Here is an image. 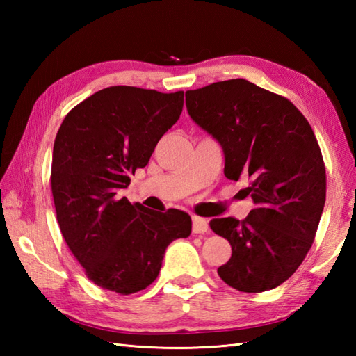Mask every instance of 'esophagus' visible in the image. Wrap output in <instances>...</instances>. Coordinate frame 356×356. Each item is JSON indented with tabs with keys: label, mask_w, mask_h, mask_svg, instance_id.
<instances>
[{
	"label": "esophagus",
	"mask_w": 356,
	"mask_h": 356,
	"mask_svg": "<svg viewBox=\"0 0 356 356\" xmlns=\"http://www.w3.org/2000/svg\"><path fill=\"white\" fill-rule=\"evenodd\" d=\"M209 226H208V220L207 218H202L194 216L193 217V232L194 234H203V232H208Z\"/></svg>",
	"instance_id": "obj_1"
}]
</instances>
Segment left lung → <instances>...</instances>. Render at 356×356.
<instances>
[{
    "instance_id": "1",
    "label": "left lung",
    "mask_w": 356,
    "mask_h": 356,
    "mask_svg": "<svg viewBox=\"0 0 356 356\" xmlns=\"http://www.w3.org/2000/svg\"><path fill=\"white\" fill-rule=\"evenodd\" d=\"M185 97L188 115L220 143L225 176L248 177L245 191L255 205L243 222H209L232 248L218 275L241 292L274 289L303 263L326 202L312 128L291 101L246 79L214 82Z\"/></svg>"
}]
</instances>
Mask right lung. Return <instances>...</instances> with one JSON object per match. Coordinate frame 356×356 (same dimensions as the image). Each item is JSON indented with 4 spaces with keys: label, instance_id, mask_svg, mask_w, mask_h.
I'll list each match as a JSON object with an SVG mask.
<instances>
[{
    "label": "right lung",
    "instance_id": "1",
    "mask_svg": "<svg viewBox=\"0 0 356 356\" xmlns=\"http://www.w3.org/2000/svg\"><path fill=\"white\" fill-rule=\"evenodd\" d=\"M182 108L184 92L116 86L78 104L59 127L50 179L56 220L87 277L104 289H145L171 241L191 234L184 211L159 213L118 195Z\"/></svg>",
    "mask_w": 356,
    "mask_h": 356
}]
</instances>
